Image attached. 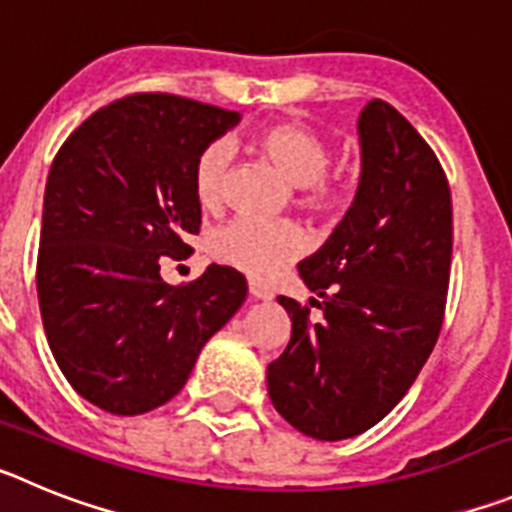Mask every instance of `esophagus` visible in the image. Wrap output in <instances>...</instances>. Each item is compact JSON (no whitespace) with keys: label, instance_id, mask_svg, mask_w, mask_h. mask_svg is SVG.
Masks as SVG:
<instances>
[{"label":"esophagus","instance_id":"1","mask_svg":"<svg viewBox=\"0 0 512 512\" xmlns=\"http://www.w3.org/2000/svg\"><path fill=\"white\" fill-rule=\"evenodd\" d=\"M248 295L253 297V300H261V302H269V300H274V292H271L269 287H266V284H261V282H248Z\"/></svg>","mask_w":512,"mask_h":512}]
</instances>
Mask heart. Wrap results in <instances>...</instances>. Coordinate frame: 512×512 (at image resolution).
Wrapping results in <instances>:
<instances>
[{
    "instance_id": "1",
    "label": "heart",
    "mask_w": 512,
    "mask_h": 512,
    "mask_svg": "<svg viewBox=\"0 0 512 512\" xmlns=\"http://www.w3.org/2000/svg\"><path fill=\"white\" fill-rule=\"evenodd\" d=\"M253 148L269 161L292 187H297V205L312 215H333L346 202L341 184L330 182L325 171L330 166V146L315 130L297 122H279L253 135ZM230 166V148L215 140L197 156L194 164V194L202 207H217L223 200L225 176ZM307 246L300 225L259 223L238 217L215 230L210 241L212 259L241 269L256 279L277 277Z\"/></svg>"
}]
</instances>
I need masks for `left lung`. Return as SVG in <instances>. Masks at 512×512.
<instances>
[{"instance_id":"left-lung-1","label":"left lung","mask_w":512,"mask_h":512,"mask_svg":"<svg viewBox=\"0 0 512 512\" xmlns=\"http://www.w3.org/2000/svg\"><path fill=\"white\" fill-rule=\"evenodd\" d=\"M359 189L341 223L300 261L318 323L289 297L284 354L266 369L277 413L318 441L369 431L413 387L443 323L451 192L436 153L392 104L359 115Z\"/></svg>"}]
</instances>
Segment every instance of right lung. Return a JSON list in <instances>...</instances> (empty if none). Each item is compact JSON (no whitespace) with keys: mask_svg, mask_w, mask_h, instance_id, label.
<instances>
[{"mask_svg":"<svg viewBox=\"0 0 512 512\" xmlns=\"http://www.w3.org/2000/svg\"><path fill=\"white\" fill-rule=\"evenodd\" d=\"M241 115L174 94H133L81 122L53 158L43 197L38 302L63 377L112 415H140L187 384L202 346L248 295L210 264L171 287L202 207L194 164Z\"/></svg>","mask_w":512,"mask_h":512,"instance_id":"add662e5","label":"right lung"}]
</instances>
